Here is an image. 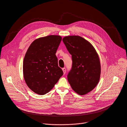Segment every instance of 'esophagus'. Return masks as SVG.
I'll list each match as a JSON object with an SVG mask.
<instances>
[{"label": "esophagus", "instance_id": "esophagus-1", "mask_svg": "<svg viewBox=\"0 0 127 127\" xmlns=\"http://www.w3.org/2000/svg\"><path fill=\"white\" fill-rule=\"evenodd\" d=\"M62 70H63V71L64 74L66 73V69H65V68H62Z\"/></svg>", "mask_w": 127, "mask_h": 127}]
</instances>
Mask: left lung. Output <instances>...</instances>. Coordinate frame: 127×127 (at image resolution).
Here are the masks:
<instances>
[{
	"label": "left lung",
	"mask_w": 127,
	"mask_h": 127,
	"mask_svg": "<svg viewBox=\"0 0 127 127\" xmlns=\"http://www.w3.org/2000/svg\"><path fill=\"white\" fill-rule=\"evenodd\" d=\"M63 41L72 55V66L67 80L73 90L83 95L97 85L101 75L99 56L91 43L78 36L64 37Z\"/></svg>",
	"instance_id": "8db88e82"
}]
</instances>
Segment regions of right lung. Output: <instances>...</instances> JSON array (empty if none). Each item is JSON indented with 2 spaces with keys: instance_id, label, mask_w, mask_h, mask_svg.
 <instances>
[{
  "instance_id": "1",
  "label": "right lung",
  "mask_w": 127,
  "mask_h": 127,
  "mask_svg": "<svg viewBox=\"0 0 127 127\" xmlns=\"http://www.w3.org/2000/svg\"><path fill=\"white\" fill-rule=\"evenodd\" d=\"M62 38L58 35L38 38L25 54L23 63L24 79L29 88L37 94L49 92L63 75L55 55Z\"/></svg>"
}]
</instances>
